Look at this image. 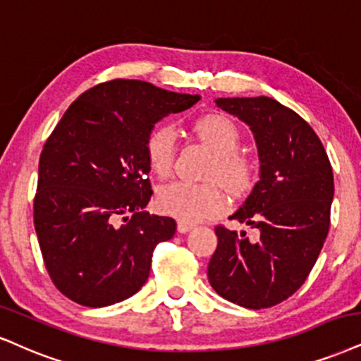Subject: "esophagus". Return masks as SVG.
<instances>
[{
	"label": "esophagus",
	"instance_id": "obj_1",
	"mask_svg": "<svg viewBox=\"0 0 361 361\" xmlns=\"http://www.w3.org/2000/svg\"><path fill=\"white\" fill-rule=\"evenodd\" d=\"M192 229H194V226L190 224V222H184V221L177 222V231H179L180 234L189 233V231H192Z\"/></svg>",
	"mask_w": 361,
	"mask_h": 361
}]
</instances>
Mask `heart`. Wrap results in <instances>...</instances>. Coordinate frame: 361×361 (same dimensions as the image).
<instances>
[{"label": "heart", "mask_w": 361, "mask_h": 361, "mask_svg": "<svg viewBox=\"0 0 361 361\" xmlns=\"http://www.w3.org/2000/svg\"><path fill=\"white\" fill-rule=\"evenodd\" d=\"M192 132L216 152L207 179L219 180L231 194L241 195L255 180V162L241 152V132L228 115L207 114L192 123ZM145 159L155 176L166 177L172 171L173 137L167 127H157L147 135ZM157 207L162 214L184 222H199L224 211L226 197L214 182L189 184L172 182L157 192Z\"/></svg>", "instance_id": "1"}]
</instances>
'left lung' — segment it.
I'll list each match as a JSON object with an SVG mask.
<instances>
[{"mask_svg": "<svg viewBox=\"0 0 361 361\" xmlns=\"http://www.w3.org/2000/svg\"><path fill=\"white\" fill-rule=\"evenodd\" d=\"M251 128L259 180L229 219L259 231L216 228L217 247L207 278L217 295L244 308H269L301 288L330 229L335 184L318 135L291 109L269 97L216 99Z\"/></svg>", "mask_w": 361, "mask_h": 361, "instance_id": "obj_1", "label": "left lung"}]
</instances>
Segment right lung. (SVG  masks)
<instances>
[{"label":"right lung","mask_w":361,"mask_h":361,"mask_svg":"<svg viewBox=\"0 0 361 361\" xmlns=\"http://www.w3.org/2000/svg\"><path fill=\"white\" fill-rule=\"evenodd\" d=\"M199 100L112 80L82 93L48 137L35 231L51 281L75 303L110 306L145 284L154 247L176 234L172 217L145 211L152 195L145 139L164 117Z\"/></svg>","instance_id":"obj_1"}]
</instances>
